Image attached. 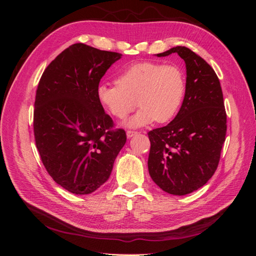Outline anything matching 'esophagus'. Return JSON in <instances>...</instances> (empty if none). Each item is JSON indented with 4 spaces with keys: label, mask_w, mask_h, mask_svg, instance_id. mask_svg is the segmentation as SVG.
I'll list each match as a JSON object with an SVG mask.
<instances>
[{
    "label": "esophagus",
    "mask_w": 256,
    "mask_h": 256,
    "mask_svg": "<svg viewBox=\"0 0 256 256\" xmlns=\"http://www.w3.org/2000/svg\"><path fill=\"white\" fill-rule=\"evenodd\" d=\"M136 134H138L136 131H131V130H128V131H127V136H128V138H132V136H136Z\"/></svg>",
    "instance_id": "34e87169"
}]
</instances>
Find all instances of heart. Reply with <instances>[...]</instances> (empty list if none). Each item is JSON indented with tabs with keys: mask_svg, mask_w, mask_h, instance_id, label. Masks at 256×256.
<instances>
[{
	"mask_svg": "<svg viewBox=\"0 0 256 256\" xmlns=\"http://www.w3.org/2000/svg\"><path fill=\"white\" fill-rule=\"evenodd\" d=\"M186 94V76L176 65L141 62L118 76V83H100L98 102L114 118L122 120L138 104L141 109L125 125L136 128L156 120L166 122L180 111Z\"/></svg>",
	"mask_w": 256,
	"mask_h": 256,
	"instance_id": "1",
	"label": "heart"
}]
</instances>
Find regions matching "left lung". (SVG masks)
Instances as JSON below:
<instances>
[{
  "mask_svg": "<svg viewBox=\"0 0 256 256\" xmlns=\"http://www.w3.org/2000/svg\"><path fill=\"white\" fill-rule=\"evenodd\" d=\"M177 53L186 63V94L180 112L166 126L148 132V171L157 186L186 196L210 180L226 134L220 81L212 66L189 48L177 46L157 56Z\"/></svg>",
  "mask_w": 256,
  "mask_h": 256,
  "instance_id": "1",
  "label": "left lung"
}]
</instances>
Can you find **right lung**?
I'll use <instances>...</instances> for the list:
<instances>
[{
	"mask_svg": "<svg viewBox=\"0 0 256 256\" xmlns=\"http://www.w3.org/2000/svg\"><path fill=\"white\" fill-rule=\"evenodd\" d=\"M120 58L74 44L51 62L38 83L36 147L53 180L74 194H90L104 184L126 143L125 130L113 129L96 95L100 79Z\"/></svg>",
	"mask_w": 256,
	"mask_h": 256,
	"instance_id": "obj_1",
	"label": "right lung"
}]
</instances>
